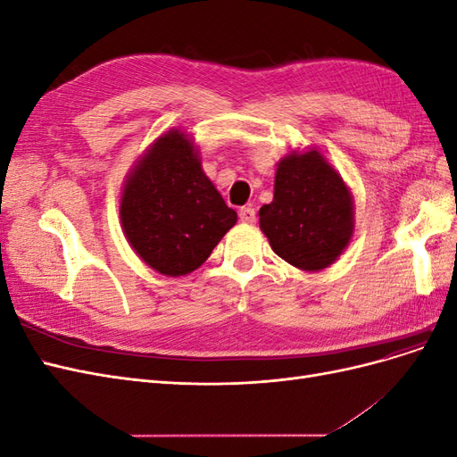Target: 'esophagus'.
<instances>
[{
	"label": "esophagus",
	"mask_w": 457,
	"mask_h": 457,
	"mask_svg": "<svg viewBox=\"0 0 457 457\" xmlns=\"http://www.w3.org/2000/svg\"><path fill=\"white\" fill-rule=\"evenodd\" d=\"M238 215H240L242 223H253V220H255V210H253V207H250V205L242 207V210L238 212Z\"/></svg>",
	"instance_id": "34e87169"
}]
</instances>
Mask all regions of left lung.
<instances>
[{
	"mask_svg": "<svg viewBox=\"0 0 457 457\" xmlns=\"http://www.w3.org/2000/svg\"><path fill=\"white\" fill-rule=\"evenodd\" d=\"M259 227L289 265L324 270L353 240L351 188L318 148L292 150L276 165L274 198L259 210Z\"/></svg>",
	"mask_w": 457,
	"mask_h": 457,
	"instance_id": "left-lung-1",
	"label": "left lung"
}]
</instances>
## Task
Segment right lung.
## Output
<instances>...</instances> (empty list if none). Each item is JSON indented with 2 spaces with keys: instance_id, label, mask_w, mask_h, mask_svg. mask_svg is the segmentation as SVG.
<instances>
[{
  "instance_id": "1",
  "label": "right lung",
  "mask_w": 457,
  "mask_h": 457,
  "mask_svg": "<svg viewBox=\"0 0 457 457\" xmlns=\"http://www.w3.org/2000/svg\"><path fill=\"white\" fill-rule=\"evenodd\" d=\"M237 220L204 173L198 146L179 128L143 152L121 188V230L133 252L163 276L196 270Z\"/></svg>"
}]
</instances>
